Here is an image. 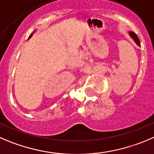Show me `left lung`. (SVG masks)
<instances>
[{
    "label": "left lung",
    "mask_w": 154,
    "mask_h": 154,
    "mask_svg": "<svg viewBox=\"0 0 154 154\" xmlns=\"http://www.w3.org/2000/svg\"><path fill=\"white\" fill-rule=\"evenodd\" d=\"M128 34H129L130 37H131V38H132L133 40L134 41V42H135V43H136V45H137V46L140 47V41H139L138 37H137V36L136 35L135 33H134V32H128Z\"/></svg>",
    "instance_id": "obj_1"
}]
</instances>
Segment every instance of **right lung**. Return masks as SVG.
Here are the masks:
<instances>
[{
    "label": "right lung",
    "mask_w": 154,
    "mask_h": 154,
    "mask_svg": "<svg viewBox=\"0 0 154 154\" xmlns=\"http://www.w3.org/2000/svg\"><path fill=\"white\" fill-rule=\"evenodd\" d=\"M34 33H35V31H34V32H33V33H32V34H31V35H30V36H29V38H31V37H32V35L34 34Z\"/></svg>",
    "instance_id": "obj_1"
}]
</instances>
